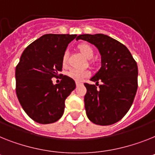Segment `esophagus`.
I'll return each instance as SVG.
<instances>
[{
    "label": "esophagus",
    "instance_id": "1",
    "mask_svg": "<svg viewBox=\"0 0 155 155\" xmlns=\"http://www.w3.org/2000/svg\"><path fill=\"white\" fill-rule=\"evenodd\" d=\"M75 84H76V86H79L82 84V83H80V82H75Z\"/></svg>",
    "mask_w": 155,
    "mask_h": 155
}]
</instances>
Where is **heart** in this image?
Returning a JSON list of instances; mask_svg holds the SVG:
<instances>
[{"instance_id": "b5f03b06", "label": "heart", "mask_w": 155, "mask_h": 155, "mask_svg": "<svg viewBox=\"0 0 155 155\" xmlns=\"http://www.w3.org/2000/svg\"><path fill=\"white\" fill-rule=\"evenodd\" d=\"M79 51L87 59H91L93 58L94 54V51L91 45L88 43H81L77 46ZM62 65L63 67H66L68 64V53H65L63 54L62 57ZM68 75L70 78H71L72 80H75V81H82L84 78H86L88 75V71H80V70L72 69L70 71H68Z\"/></svg>"}]
</instances>
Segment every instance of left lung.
<instances>
[{"instance_id": "1", "label": "left lung", "mask_w": 155, "mask_h": 155, "mask_svg": "<svg viewBox=\"0 0 155 155\" xmlns=\"http://www.w3.org/2000/svg\"><path fill=\"white\" fill-rule=\"evenodd\" d=\"M93 44L101 54L102 65L91 79L94 84H84L86 114L94 124L110 125L124 117L133 103L138 87V67L125 45L102 34L80 35ZM102 81V84H98Z\"/></svg>"}]
</instances>
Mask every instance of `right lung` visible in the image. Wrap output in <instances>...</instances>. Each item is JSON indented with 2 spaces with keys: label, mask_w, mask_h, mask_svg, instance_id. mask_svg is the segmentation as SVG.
I'll list each match as a JSON object with an SVG mask.
<instances>
[{
  "label": "right lung",
  "mask_w": 155,
  "mask_h": 155,
  "mask_svg": "<svg viewBox=\"0 0 155 155\" xmlns=\"http://www.w3.org/2000/svg\"><path fill=\"white\" fill-rule=\"evenodd\" d=\"M76 35L47 34L30 44L15 68V91L26 114L39 124H51L61 117L65 99L75 88L74 80L58 74L62 57ZM61 76L54 85L51 78Z\"/></svg>",
  "instance_id": "right-lung-1"
}]
</instances>
